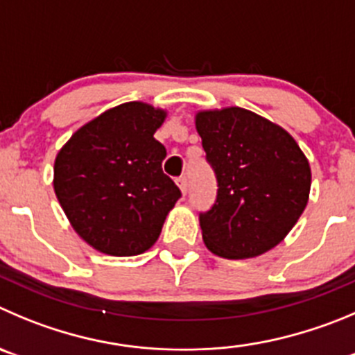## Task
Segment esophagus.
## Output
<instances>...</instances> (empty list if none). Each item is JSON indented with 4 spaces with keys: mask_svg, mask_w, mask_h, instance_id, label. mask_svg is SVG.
<instances>
[{
    "mask_svg": "<svg viewBox=\"0 0 355 355\" xmlns=\"http://www.w3.org/2000/svg\"><path fill=\"white\" fill-rule=\"evenodd\" d=\"M177 185L178 187H180V191H182V194H187V191H189V180H187V177H180L177 180Z\"/></svg>",
    "mask_w": 355,
    "mask_h": 355,
    "instance_id": "obj_1",
    "label": "esophagus"
}]
</instances>
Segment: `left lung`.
Listing matches in <instances>:
<instances>
[{"mask_svg": "<svg viewBox=\"0 0 355 355\" xmlns=\"http://www.w3.org/2000/svg\"><path fill=\"white\" fill-rule=\"evenodd\" d=\"M194 122L218 187L214 207L200 215L205 245L224 259L268 252L306 207V155L286 129L245 108L201 110Z\"/></svg>", "mask_w": 355, "mask_h": 355, "instance_id": "left-lung-1", "label": "left lung"}]
</instances>
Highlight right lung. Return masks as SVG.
<instances>
[{"label":"right lung","mask_w":355,"mask_h":355,"mask_svg":"<svg viewBox=\"0 0 355 355\" xmlns=\"http://www.w3.org/2000/svg\"><path fill=\"white\" fill-rule=\"evenodd\" d=\"M168 112L122 103L85 122L54 162V191L78 236L115 257L157 241L180 189L162 173L166 148L154 138Z\"/></svg>","instance_id":"1"}]
</instances>
